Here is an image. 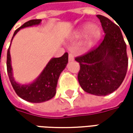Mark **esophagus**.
I'll use <instances>...</instances> for the list:
<instances>
[{"label": "esophagus", "instance_id": "34e87169", "mask_svg": "<svg viewBox=\"0 0 133 133\" xmlns=\"http://www.w3.org/2000/svg\"><path fill=\"white\" fill-rule=\"evenodd\" d=\"M74 60V55L72 53H69V61H72Z\"/></svg>", "mask_w": 133, "mask_h": 133}]
</instances>
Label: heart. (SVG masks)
I'll list each match as a JSON object with an SVG mask.
<instances>
[{
	"instance_id": "1",
	"label": "heart",
	"mask_w": 133,
	"mask_h": 133,
	"mask_svg": "<svg viewBox=\"0 0 133 133\" xmlns=\"http://www.w3.org/2000/svg\"><path fill=\"white\" fill-rule=\"evenodd\" d=\"M101 29L97 26H92L90 23H86L78 32V37H84L87 35V44L88 45L94 44L98 40L101 36Z\"/></svg>"
}]
</instances>
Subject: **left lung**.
Segmentation results:
<instances>
[{
	"label": "left lung",
	"mask_w": 133,
	"mask_h": 133,
	"mask_svg": "<svg viewBox=\"0 0 133 133\" xmlns=\"http://www.w3.org/2000/svg\"><path fill=\"white\" fill-rule=\"evenodd\" d=\"M105 33L99 45L76 57L80 64L78 79L85 92L107 95L118 89L125 78L128 58L120 28L109 18L98 15Z\"/></svg>",
	"instance_id": "left-lung-1"
}]
</instances>
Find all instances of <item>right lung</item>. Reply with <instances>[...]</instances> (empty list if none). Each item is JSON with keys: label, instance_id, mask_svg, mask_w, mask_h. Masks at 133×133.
Segmentation results:
<instances>
[{"label": "right lung", "instance_id": "add662e5", "mask_svg": "<svg viewBox=\"0 0 133 133\" xmlns=\"http://www.w3.org/2000/svg\"><path fill=\"white\" fill-rule=\"evenodd\" d=\"M41 19H35L30 20L23 23L21 27L15 30L13 37L21 29L31 26L33 25H38L41 23ZM67 63L68 53L65 52L60 58H54L51 59L42 73L33 83L28 85H21L18 84L13 78L9 47L7 51L6 67L8 76L11 84L16 94L20 98L32 103H41L53 98L56 93V87L60 74L65 69Z\"/></svg>", "mask_w": 133, "mask_h": 133}]
</instances>
